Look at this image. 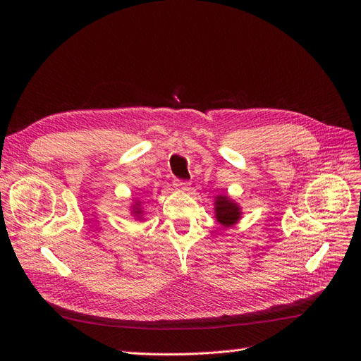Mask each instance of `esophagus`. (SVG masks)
I'll use <instances>...</instances> for the list:
<instances>
[{
  "mask_svg": "<svg viewBox=\"0 0 361 361\" xmlns=\"http://www.w3.org/2000/svg\"><path fill=\"white\" fill-rule=\"evenodd\" d=\"M174 187H176V190L185 192V191L191 190V183L185 182V180H179V179H174Z\"/></svg>",
  "mask_w": 361,
  "mask_h": 361,
  "instance_id": "esophagus-1",
  "label": "esophagus"
}]
</instances>
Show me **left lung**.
<instances>
[{
  "mask_svg": "<svg viewBox=\"0 0 361 361\" xmlns=\"http://www.w3.org/2000/svg\"><path fill=\"white\" fill-rule=\"evenodd\" d=\"M215 218L223 227L235 226L243 216V207L239 206L231 195L220 194L215 197Z\"/></svg>",
  "mask_w": 361,
  "mask_h": 361,
  "instance_id": "obj_1",
  "label": "left lung"
}]
</instances>
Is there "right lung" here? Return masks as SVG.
Instances as JSON below:
<instances>
[{
    "label": "right lung",
    "instance_id": "obj_1",
    "mask_svg": "<svg viewBox=\"0 0 361 361\" xmlns=\"http://www.w3.org/2000/svg\"><path fill=\"white\" fill-rule=\"evenodd\" d=\"M129 211H130V215H133L137 221H143L145 220V207H143V202H141L140 199H134L133 200V204L129 206Z\"/></svg>",
    "mask_w": 361,
    "mask_h": 361
}]
</instances>
